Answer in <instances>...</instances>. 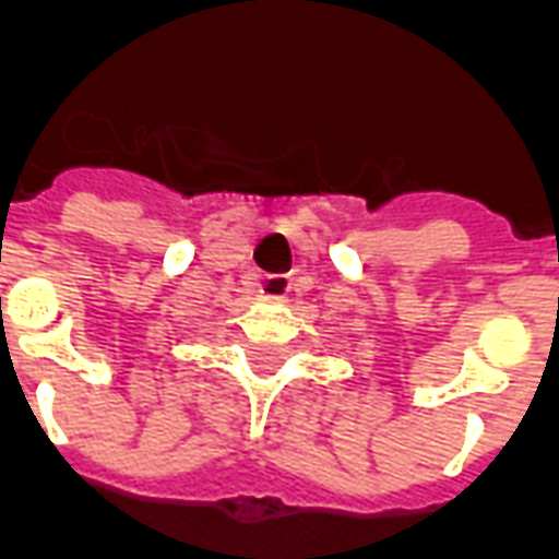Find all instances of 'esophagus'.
Returning a JSON list of instances; mask_svg holds the SVG:
<instances>
[{
	"instance_id": "esophagus-1",
	"label": "esophagus",
	"mask_w": 559,
	"mask_h": 559,
	"mask_svg": "<svg viewBox=\"0 0 559 559\" xmlns=\"http://www.w3.org/2000/svg\"><path fill=\"white\" fill-rule=\"evenodd\" d=\"M260 293L269 296V299H284V296L290 293V278H287V275H269V278L263 281Z\"/></svg>"
}]
</instances>
